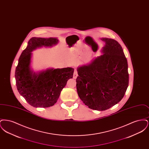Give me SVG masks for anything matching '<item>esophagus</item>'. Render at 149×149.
Wrapping results in <instances>:
<instances>
[{
    "label": "esophagus",
    "instance_id": "1",
    "mask_svg": "<svg viewBox=\"0 0 149 149\" xmlns=\"http://www.w3.org/2000/svg\"><path fill=\"white\" fill-rule=\"evenodd\" d=\"M78 72L77 71V70L75 69V71L74 72V74H73V78L74 79H76L78 77Z\"/></svg>",
    "mask_w": 149,
    "mask_h": 149
}]
</instances>
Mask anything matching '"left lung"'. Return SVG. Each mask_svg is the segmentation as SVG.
Instances as JSON below:
<instances>
[{
  "label": "left lung",
  "mask_w": 149,
  "mask_h": 149,
  "mask_svg": "<svg viewBox=\"0 0 149 149\" xmlns=\"http://www.w3.org/2000/svg\"><path fill=\"white\" fill-rule=\"evenodd\" d=\"M105 42L103 55L79 66L77 89L86 106L105 111L123 98L128 85L127 59L120 44L113 39L102 38Z\"/></svg>",
  "instance_id": "1"
}]
</instances>
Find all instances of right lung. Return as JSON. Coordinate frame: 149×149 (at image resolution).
Instances as JSON below:
<instances>
[{"label":"right lung","instance_id":"1","mask_svg":"<svg viewBox=\"0 0 149 149\" xmlns=\"http://www.w3.org/2000/svg\"><path fill=\"white\" fill-rule=\"evenodd\" d=\"M58 42L55 37H32L19 57L15 71L16 86L18 92L32 106L47 108L54 106L68 80L72 78L74 69L72 68H49L36 72L31 69L33 50L51 47Z\"/></svg>","mask_w":149,"mask_h":149}]
</instances>
